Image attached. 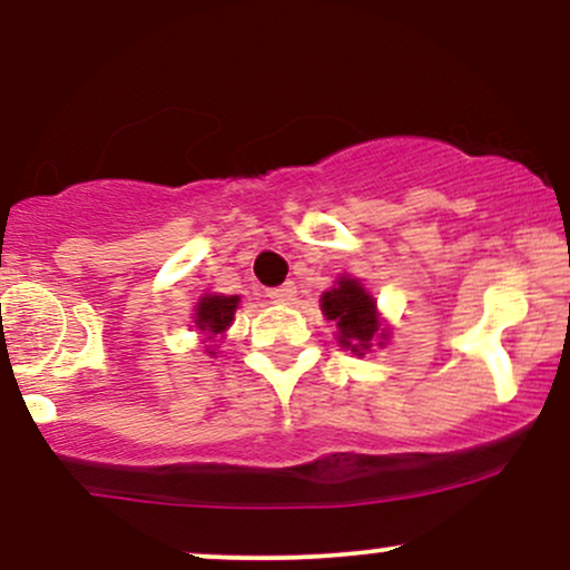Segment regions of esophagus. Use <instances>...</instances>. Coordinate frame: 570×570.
<instances>
[{
  "label": "esophagus",
  "mask_w": 570,
  "mask_h": 570,
  "mask_svg": "<svg viewBox=\"0 0 570 570\" xmlns=\"http://www.w3.org/2000/svg\"><path fill=\"white\" fill-rule=\"evenodd\" d=\"M267 297H271L273 303H292V299L297 297V286H294L292 281H286V284L267 289Z\"/></svg>",
  "instance_id": "34e87169"
}]
</instances>
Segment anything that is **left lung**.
<instances>
[{
  "mask_svg": "<svg viewBox=\"0 0 570 570\" xmlns=\"http://www.w3.org/2000/svg\"><path fill=\"white\" fill-rule=\"evenodd\" d=\"M322 307L330 322H337L340 345L353 351L356 356L372 348V340L377 335L385 337L381 322H377L375 299L364 292L358 281L340 278L335 289L324 292Z\"/></svg>",
  "mask_w": 570,
  "mask_h": 570,
  "instance_id": "8db88e82",
  "label": "left lung"
}]
</instances>
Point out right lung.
<instances>
[{"label":"right lung","instance_id":"right-lung-1","mask_svg":"<svg viewBox=\"0 0 570 570\" xmlns=\"http://www.w3.org/2000/svg\"><path fill=\"white\" fill-rule=\"evenodd\" d=\"M238 307V297H225V294H208L198 303V313H195V322L203 332H212V335H222L233 322V313Z\"/></svg>","mask_w":570,"mask_h":570}]
</instances>
